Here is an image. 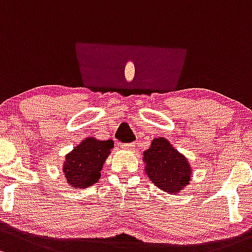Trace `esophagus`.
Instances as JSON below:
<instances>
[{
  "label": "esophagus",
  "instance_id": "obj_1",
  "mask_svg": "<svg viewBox=\"0 0 252 252\" xmlns=\"http://www.w3.org/2000/svg\"><path fill=\"white\" fill-rule=\"evenodd\" d=\"M134 147H135V144H133V142H130V144L122 145V148H124V150H134Z\"/></svg>",
  "mask_w": 252,
  "mask_h": 252
}]
</instances>
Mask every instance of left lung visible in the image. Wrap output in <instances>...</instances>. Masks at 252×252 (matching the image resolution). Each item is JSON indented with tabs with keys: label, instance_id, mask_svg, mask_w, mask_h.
Segmentation results:
<instances>
[{
	"label": "left lung",
	"instance_id": "left-lung-1",
	"mask_svg": "<svg viewBox=\"0 0 252 252\" xmlns=\"http://www.w3.org/2000/svg\"><path fill=\"white\" fill-rule=\"evenodd\" d=\"M144 161L148 179L164 192L179 193L189 185L192 174L189 160L165 137L152 140L144 152Z\"/></svg>",
	"mask_w": 252,
	"mask_h": 252
}]
</instances>
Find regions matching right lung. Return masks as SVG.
<instances>
[{"instance_id": "obj_1", "label": "right lung", "mask_w": 252, "mask_h": 252, "mask_svg": "<svg viewBox=\"0 0 252 252\" xmlns=\"http://www.w3.org/2000/svg\"><path fill=\"white\" fill-rule=\"evenodd\" d=\"M113 147L112 140L87 137L67 153L63 171L66 181L73 189H88L99 181L106 158Z\"/></svg>"}]
</instances>
